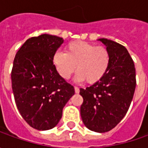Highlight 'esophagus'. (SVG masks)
I'll use <instances>...</instances> for the list:
<instances>
[{"label": "esophagus", "instance_id": "esophagus-1", "mask_svg": "<svg viewBox=\"0 0 148 148\" xmlns=\"http://www.w3.org/2000/svg\"><path fill=\"white\" fill-rule=\"evenodd\" d=\"M74 88H75V92H76V93H77V94H78V93H79V92H80V89L78 88V87H77V86H75V87H74Z\"/></svg>", "mask_w": 148, "mask_h": 148}]
</instances>
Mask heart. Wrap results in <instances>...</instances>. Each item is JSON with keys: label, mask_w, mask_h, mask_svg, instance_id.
<instances>
[{"label": "heart", "mask_w": 148, "mask_h": 148, "mask_svg": "<svg viewBox=\"0 0 148 148\" xmlns=\"http://www.w3.org/2000/svg\"><path fill=\"white\" fill-rule=\"evenodd\" d=\"M53 62L62 79H70L77 68V81L86 80L89 84H94L99 82L108 72L111 56L109 50L103 46L74 41L66 45L65 53L56 52Z\"/></svg>", "instance_id": "obj_1"}]
</instances>
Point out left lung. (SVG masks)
I'll use <instances>...</instances> for the list:
<instances>
[{
    "mask_svg": "<svg viewBox=\"0 0 148 148\" xmlns=\"http://www.w3.org/2000/svg\"><path fill=\"white\" fill-rule=\"evenodd\" d=\"M111 56L110 69L99 82L80 89L83 97L81 116L91 131H110L125 116L136 88L134 61L125 47L107 38H100Z\"/></svg>",
    "mask_w": 148,
    "mask_h": 148,
    "instance_id": "8db88e82",
    "label": "left lung"
}]
</instances>
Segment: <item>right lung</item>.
I'll return each mask as SVG.
<instances>
[{"instance_id":"1","label":"right lung","mask_w":148,"mask_h":148,"mask_svg":"<svg viewBox=\"0 0 148 148\" xmlns=\"http://www.w3.org/2000/svg\"><path fill=\"white\" fill-rule=\"evenodd\" d=\"M62 43V38L50 34L32 37L14 57L11 71L14 101L23 119L37 130L54 128L75 94L73 86L60 77L53 62Z\"/></svg>"}]
</instances>
